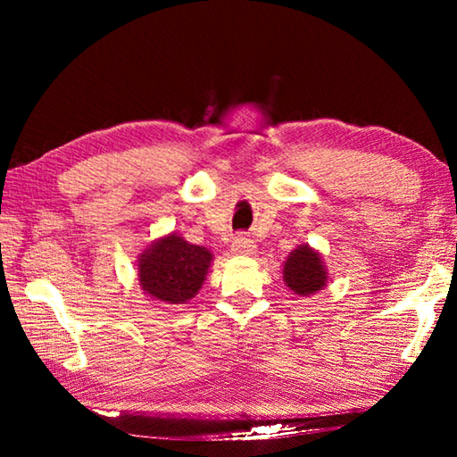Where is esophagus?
<instances>
[{
    "instance_id": "1",
    "label": "esophagus",
    "mask_w": 457,
    "mask_h": 457,
    "mask_svg": "<svg viewBox=\"0 0 457 457\" xmlns=\"http://www.w3.org/2000/svg\"><path fill=\"white\" fill-rule=\"evenodd\" d=\"M231 249H234L236 253H239V255H251V253H253V249H255L253 239H249L244 234H237L234 237V241H231Z\"/></svg>"
}]
</instances>
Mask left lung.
<instances>
[{"label":"left lung","mask_w":457,"mask_h":457,"mask_svg":"<svg viewBox=\"0 0 457 457\" xmlns=\"http://www.w3.org/2000/svg\"><path fill=\"white\" fill-rule=\"evenodd\" d=\"M283 277L287 287L300 296H308L316 290H322L328 280L322 259L308 245L298 247L288 255Z\"/></svg>","instance_id":"1"}]
</instances>
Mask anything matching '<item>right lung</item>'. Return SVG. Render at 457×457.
Returning a JSON list of instances; mask_svg holds the SVG:
<instances>
[{
	"instance_id": "add662e5",
	"label": "right lung",
	"mask_w": 457,
	"mask_h": 457,
	"mask_svg": "<svg viewBox=\"0 0 457 457\" xmlns=\"http://www.w3.org/2000/svg\"><path fill=\"white\" fill-rule=\"evenodd\" d=\"M212 253L170 234L153 244L139 259L145 293L169 304H184L202 288Z\"/></svg>"
}]
</instances>
